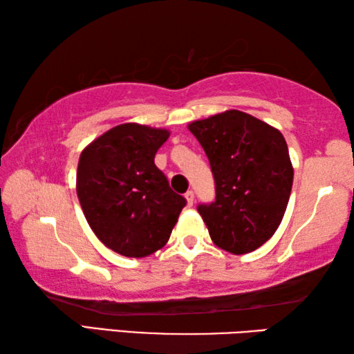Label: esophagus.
<instances>
[{"label": "esophagus", "mask_w": 354, "mask_h": 354, "mask_svg": "<svg viewBox=\"0 0 354 354\" xmlns=\"http://www.w3.org/2000/svg\"><path fill=\"white\" fill-rule=\"evenodd\" d=\"M185 200H187V205L189 206H194V201H195V194H194V190H187L185 192Z\"/></svg>", "instance_id": "esophagus-1"}]
</instances>
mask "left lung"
<instances>
[{
  "mask_svg": "<svg viewBox=\"0 0 354 354\" xmlns=\"http://www.w3.org/2000/svg\"><path fill=\"white\" fill-rule=\"evenodd\" d=\"M211 164L215 200L196 206L217 247L245 254L270 239L284 217L293 169L283 134L241 111L189 124Z\"/></svg>",
  "mask_w": 354,
  "mask_h": 354,
  "instance_id": "left-lung-1",
  "label": "left lung"
}]
</instances>
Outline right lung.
Returning <instances> with one entry per match:
<instances>
[{"mask_svg": "<svg viewBox=\"0 0 354 354\" xmlns=\"http://www.w3.org/2000/svg\"><path fill=\"white\" fill-rule=\"evenodd\" d=\"M169 131L124 123L81 153L76 192L82 212L107 248L143 257L169 242L187 200L154 164Z\"/></svg>", "mask_w": 354, "mask_h": 354, "instance_id": "obj_1", "label": "right lung"}]
</instances>
